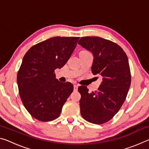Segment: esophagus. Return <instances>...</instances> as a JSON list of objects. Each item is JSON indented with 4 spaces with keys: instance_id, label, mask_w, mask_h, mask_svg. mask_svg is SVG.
Segmentation results:
<instances>
[{
    "instance_id": "obj_1",
    "label": "esophagus",
    "mask_w": 149,
    "mask_h": 149,
    "mask_svg": "<svg viewBox=\"0 0 149 149\" xmlns=\"http://www.w3.org/2000/svg\"><path fill=\"white\" fill-rule=\"evenodd\" d=\"M77 88H78V85L77 84H74V89L75 91H77Z\"/></svg>"
}]
</instances>
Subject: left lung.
Listing matches in <instances>:
<instances>
[{"mask_svg": "<svg viewBox=\"0 0 149 149\" xmlns=\"http://www.w3.org/2000/svg\"><path fill=\"white\" fill-rule=\"evenodd\" d=\"M78 44L93 53V75L102 81L98 90L89 93L79 86L80 112L87 122L102 124L110 120L124 102L131 85L128 58L123 50L115 42L99 37H84Z\"/></svg>", "mask_w": 149, "mask_h": 149, "instance_id": "obj_1", "label": "left lung"}]
</instances>
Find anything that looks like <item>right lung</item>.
Instances as JSON below:
<instances>
[{
    "mask_svg": "<svg viewBox=\"0 0 149 149\" xmlns=\"http://www.w3.org/2000/svg\"><path fill=\"white\" fill-rule=\"evenodd\" d=\"M79 37H54L33 45L24 55L17 72L20 98L31 116L41 122L55 120L74 90L70 82L62 83L54 70L71 56Z\"/></svg>",
    "mask_w": 149,
    "mask_h": 149,
    "instance_id": "add662e5",
    "label": "right lung"
}]
</instances>
